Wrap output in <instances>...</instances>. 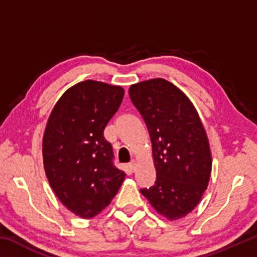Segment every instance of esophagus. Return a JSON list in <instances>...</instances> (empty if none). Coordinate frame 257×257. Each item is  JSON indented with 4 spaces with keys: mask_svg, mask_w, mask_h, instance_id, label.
I'll return each instance as SVG.
<instances>
[{
    "mask_svg": "<svg viewBox=\"0 0 257 257\" xmlns=\"http://www.w3.org/2000/svg\"><path fill=\"white\" fill-rule=\"evenodd\" d=\"M128 169H129V170L132 171V172L136 171V163H135L134 161H132V162H130V163L128 164Z\"/></svg>",
    "mask_w": 257,
    "mask_h": 257,
    "instance_id": "obj_1",
    "label": "esophagus"
}]
</instances>
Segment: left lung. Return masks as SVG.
<instances>
[{"label": "left lung", "mask_w": 257, "mask_h": 257, "mask_svg": "<svg viewBox=\"0 0 257 257\" xmlns=\"http://www.w3.org/2000/svg\"><path fill=\"white\" fill-rule=\"evenodd\" d=\"M129 96L149 130L156 170L155 184L141 193L169 220L197 206L210 180V145L188 97L164 79L130 86Z\"/></svg>", "instance_id": "1"}]
</instances>
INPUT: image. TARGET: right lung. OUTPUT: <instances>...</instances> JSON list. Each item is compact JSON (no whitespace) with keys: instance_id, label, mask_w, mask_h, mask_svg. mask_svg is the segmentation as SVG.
Returning <instances> with one entry per match:
<instances>
[{"instance_id":"add662e5","label":"right lung","mask_w":257,"mask_h":257,"mask_svg":"<svg viewBox=\"0 0 257 257\" xmlns=\"http://www.w3.org/2000/svg\"><path fill=\"white\" fill-rule=\"evenodd\" d=\"M123 89L86 80L55 104L43 137V160L52 189L76 215L90 219L115 196L125 173L113 163L104 129L123 98Z\"/></svg>"}]
</instances>
